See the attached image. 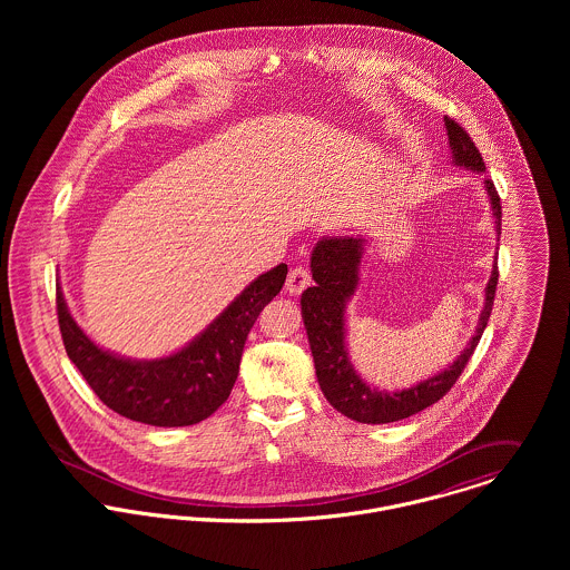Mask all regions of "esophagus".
<instances>
[{
    "instance_id": "34e87169",
    "label": "esophagus",
    "mask_w": 570,
    "mask_h": 570,
    "mask_svg": "<svg viewBox=\"0 0 570 570\" xmlns=\"http://www.w3.org/2000/svg\"><path fill=\"white\" fill-rule=\"evenodd\" d=\"M312 285V272L305 267V265H296L289 269L287 274V283H285V289L289 294H301L303 289H307Z\"/></svg>"
}]
</instances>
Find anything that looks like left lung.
Instances as JSON below:
<instances>
[{"instance_id":"1","label":"left lung","mask_w":570,"mask_h":570,"mask_svg":"<svg viewBox=\"0 0 570 570\" xmlns=\"http://www.w3.org/2000/svg\"><path fill=\"white\" fill-rule=\"evenodd\" d=\"M445 129L450 138V149L454 164L465 166L474 173H485L483 156L476 145L468 136V131L452 118L445 116ZM491 210L495 217V233L500 235V197L491 179H485ZM362 237H325L312 252V276L316 281L314 287L303 292V321L307 328L318 384L325 393L326 402L342 412L344 416L360 423H393L421 412L423 407L436 404L461 377L468 366L479 340L488 326L489 314L493 307L495 285H498V258L491 269L488 287H485V307L481 312L479 326L465 351L454 360L452 366L441 371L434 377L419 382L397 393H386L371 389L355 373L348 362V353L344 346V312L348 298L357 289V272L362 263Z\"/></svg>"}]
</instances>
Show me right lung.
<instances>
[{
	"mask_svg": "<svg viewBox=\"0 0 570 570\" xmlns=\"http://www.w3.org/2000/svg\"><path fill=\"white\" fill-rule=\"evenodd\" d=\"M287 265L261 274L181 351L160 360H127L98 348L72 318L57 285V316L68 357L114 412L160 428L193 425L222 406L237 382L245 340L263 307L281 292Z\"/></svg>",
	"mask_w": 570,
	"mask_h": 570,
	"instance_id": "1",
	"label": "right lung"
}]
</instances>
